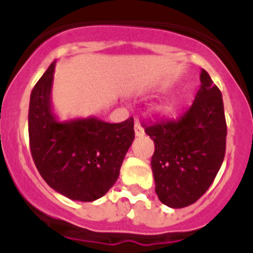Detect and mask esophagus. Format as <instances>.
Returning <instances> with one entry per match:
<instances>
[{"label":"esophagus","instance_id":"34e87169","mask_svg":"<svg viewBox=\"0 0 253 253\" xmlns=\"http://www.w3.org/2000/svg\"><path fill=\"white\" fill-rule=\"evenodd\" d=\"M134 131H135V137H142V135H144V129L142 128V125L138 122H135V124H134Z\"/></svg>","mask_w":253,"mask_h":253}]
</instances>
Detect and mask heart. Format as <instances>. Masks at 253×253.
I'll list each match as a JSON object with an SVG mask.
<instances>
[{
  "label": "heart",
  "mask_w": 253,
  "mask_h": 253,
  "mask_svg": "<svg viewBox=\"0 0 253 253\" xmlns=\"http://www.w3.org/2000/svg\"><path fill=\"white\" fill-rule=\"evenodd\" d=\"M178 101L176 99H167L166 101H163L157 106V113L162 114V115H169V114L173 113L177 107Z\"/></svg>",
  "instance_id": "heart-1"
}]
</instances>
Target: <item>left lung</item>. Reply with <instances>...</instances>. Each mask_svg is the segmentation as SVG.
<instances>
[{"mask_svg": "<svg viewBox=\"0 0 253 253\" xmlns=\"http://www.w3.org/2000/svg\"><path fill=\"white\" fill-rule=\"evenodd\" d=\"M193 105L177 120L146 126L154 142L151 166L156 194L169 208H185L202 198L222 166L227 123L222 92L205 69Z\"/></svg>", "mask_w": 253, "mask_h": 253, "instance_id": "1", "label": "left lung"}]
</instances>
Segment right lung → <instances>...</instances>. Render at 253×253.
Listing matches in <instances>:
<instances>
[{
  "instance_id": "1",
  "label": "right lung",
  "mask_w": 253,
  "mask_h": 253,
  "mask_svg": "<svg viewBox=\"0 0 253 253\" xmlns=\"http://www.w3.org/2000/svg\"><path fill=\"white\" fill-rule=\"evenodd\" d=\"M55 62L34 86L29 105L33 160L46 184L76 202H93L115 184L134 140V120L110 124L95 116L59 122L51 110Z\"/></svg>"
}]
</instances>
